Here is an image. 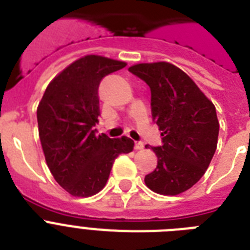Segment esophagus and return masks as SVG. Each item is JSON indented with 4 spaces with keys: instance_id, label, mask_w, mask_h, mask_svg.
Masks as SVG:
<instances>
[{
    "instance_id": "obj_1",
    "label": "esophagus",
    "mask_w": 250,
    "mask_h": 250,
    "mask_svg": "<svg viewBox=\"0 0 250 250\" xmlns=\"http://www.w3.org/2000/svg\"><path fill=\"white\" fill-rule=\"evenodd\" d=\"M135 149H136V150H141V149H144V143H141V141H136V143H135Z\"/></svg>"
}]
</instances>
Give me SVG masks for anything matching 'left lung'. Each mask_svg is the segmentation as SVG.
<instances>
[{"label":"left lung","mask_w":250,"mask_h":250,"mask_svg":"<svg viewBox=\"0 0 250 250\" xmlns=\"http://www.w3.org/2000/svg\"><path fill=\"white\" fill-rule=\"evenodd\" d=\"M150 88L152 117L162 131L156 170L145 176L149 189L176 196L205 174L217 149L219 122L215 106L193 80L168 62L133 64L128 68Z\"/></svg>","instance_id":"left-lung-1"}]
</instances>
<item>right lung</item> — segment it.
Masks as SVG:
<instances>
[{
  "label": "right lung",
  "instance_id": "obj_1",
  "mask_svg": "<svg viewBox=\"0 0 250 250\" xmlns=\"http://www.w3.org/2000/svg\"><path fill=\"white\" fill-rule=\"evenodd\" d=\"M125 62L85 56L72 62L49 83L37 107L41 146L49 170L63 189L75 197L98 193L109 179L119 154L132 152L127 136L96 135L98 85Z\"/></svg>",
  "mask_w": 250,
  "mask_h": 250
}]
</instances>
